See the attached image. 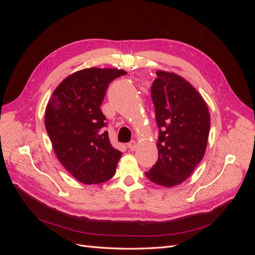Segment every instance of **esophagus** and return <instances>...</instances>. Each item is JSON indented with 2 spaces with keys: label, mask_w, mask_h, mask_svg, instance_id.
I'll use <instances>...</instances> for the list:
<instances>
[{
  "label": "esophagus",
  "mask_w": 255,
  "mask_h": 255,
  "mask_svg": "<svg viewBox=\"0 0 255 255\" xmlns=\"http://www.w3.org/2000/svg\"><path fill=\"white\" fill-rule=\"evenodd\" d=\"M128 149H129L130 151H134V150H136V148H137V142H136L135 140H132V141H130V142L128 144Z\"/></svg>",
  "instance_id": "esophagus-1"
}]
</instances>
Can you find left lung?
<instances>
[{"label":"left lung","mask_w":255,"mask_h":255,"mask_svg":"<svg viewBox=\"0 0 255 255\" xmlns=\"http://www.w3.org/2000/svg\"><path fill=\"white\" fill-rule=\"evenodd\" d=\"M156 74L151 96L159 128L158 159L145 176L170 188L187 180L202 160L211 117L204 99L188 81L174 72Z\"/></svg>","instance_id":"left-lung-1"}]
</instances>
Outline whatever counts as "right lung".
Wrapping results in <instances>:
<instances>
[{"label":"right lung","instance_id":"obj_1","mask_svg":"<svg viewBox=\"0 0 255 255\" xmlns=\"http://www.w3.org/2000/svg\"><path fill=\"white\" fill-rule=\"evenodd\" d=\"M127 74L115 68H87L61 82L45 107L44 123L54 152L83 184H100L115 174L122 153L104 130L101 106L109 84Z\"/></svg>","mask_w":255,"mask_h":255}]
</instances>
